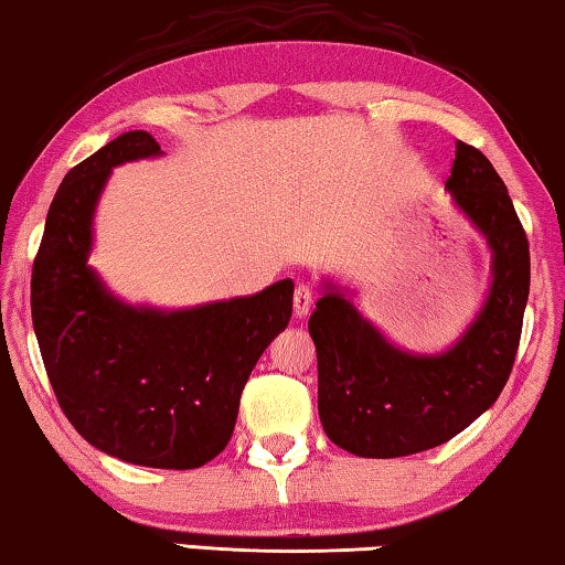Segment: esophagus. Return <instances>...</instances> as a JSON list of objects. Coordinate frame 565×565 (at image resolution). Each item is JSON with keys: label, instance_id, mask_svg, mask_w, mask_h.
Returning <instances> with one entry per match:
<instances>
[{"label": "esophagus", "instance_id": "obj_1", "mask_svg": "<svg viewBox=\"0 0 565 565\" xmlns=\"http://www.w3.org/2000/svg\"><path fill=\"white\" fill-rule=\"evenodd\" d=\"M311 303H315V297H311L309 286H303V284H299V286H297V289H294V315H297L299 319H303V317H307V315H309Z\"/></svg>", "mask_w": 565, "mask_h": 565}]
</instances>
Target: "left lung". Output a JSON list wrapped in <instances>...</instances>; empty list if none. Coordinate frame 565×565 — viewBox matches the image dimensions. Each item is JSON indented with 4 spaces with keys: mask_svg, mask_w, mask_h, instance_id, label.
Returning a JSON list of instances; mask_svg holds the SVG:
<instances>
[{
    "mask_svg": "<svg viewBox=\"0 0 565 565\" xmlns=\"http://www.w3.org/2000/svg\"><path fill=\"white\" fill-rule=\"evenodd\" d=\"M445 191L490 248L486 301L450 347L435 354L397 347L347 286L329 279L309 319L321 427L360 458H405L452 440L495 405L513 370L531 289L525 231L495 168L462 140Z\"/></svg>",
    "mask_w": 565,
    "mask_h": 565,
    "instance_id": "obj_1",
    "label": "left lung"
}]
</instances>
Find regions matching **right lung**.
<instances>
[{"label": "right lung", "mask_w": 565, "mask_h": 565, "mask_svg": "<svg viewBox=\"0 0 565 565\" xmlns=\"http://www.w3.org/2000/svg\"><path fill=\"white\" fill-rule=\"evenodd\" d=\"M163 150L122 132L65 175L32 268V324L62 412L113 458L201 468L228 445L238 399L291 319L294 281L188 309L128 303L87 264L95 211L113 168Z\"/></svg>", "instance_id": "right-lung-1"}]
</instances>
